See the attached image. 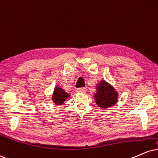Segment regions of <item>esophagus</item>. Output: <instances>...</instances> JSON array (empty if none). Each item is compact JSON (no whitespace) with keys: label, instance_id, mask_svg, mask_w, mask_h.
Instances as JSON below:
<instances>
[{"label":"esophagus","instance_id":"34e87169","mask_svg":"<svg viewBox=\"0 0 158 158\" xmlns=\"http://www.w3.org/2000/svg\"><path fill=\"white\" fill-rule=\"evenodd\" d=\"M77 92L79 93H85L86 92V89L85 87H81V88L77 89Z\"/></svg>","mask_w":158,"mask_h":158}]
</instances>
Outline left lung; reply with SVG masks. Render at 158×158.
I'll return each mask as SVG.
<instances>
[{"label": "left lung", "mask_w": 158, "mask_h": 158, "mask_svg": "<svg viewBox=\"0 0 158 158\" xmlns=\"http://www.w3.org/2000/svg\"><path fill=\"white\" fill-rule=\"evenodd\" d=\"M97 89L94 97L96 103L100 107L108 108L118 102V94L106 81H102Z\"/></svg>", "instance_id": "obj_1"}]
</instances>
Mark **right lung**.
<instances>
[{
  "label": "right lung",
  "mask_w": 158,
  "mask_h": 158,
  "mask_svg": "<svg viewBox=\"0 0 158 158\" xmlns=\"http://www.w3.org/2000/svg\"><path fill=\"white\" fill-rule=\"evenodd\" d=\"M68 95L69 94L67 93H66L64 90L57 87L55 89V91H54L52 100L55 104L60 105L64 103V101L66 100V98L68 97Z\"/></svg>",
  "instance_id": "obj_1"
}]
</instances>
